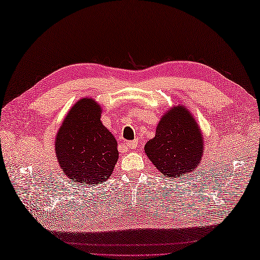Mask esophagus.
<instances>
[{"label": "esophagus", "mask_w": 260, "mask_h": 260, "mask_svg": "<svg viewBox=\"0 0 260 260\" xmlns=\"http://www.w3.org/2000/svg\"><path fill=\"white\" fill-rule=\"evenodd\" d=\"M137 144H139V140L131 141V142L127 143V147H128V148H135L137 146Z\"/></svg>", "instance_id": "esophagus-1"}]
</instances>
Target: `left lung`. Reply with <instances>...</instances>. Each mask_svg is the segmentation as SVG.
Segmentation results:
<instances>
[{"mask_svg":"<svg viewBox=\"0 0 260 260\" xmlns=\"http://www.w3.org/2000/svg\"><path fill=\"white\" fill-rule=\"evenodd\" d=\"M203 150L200 126L190 109L180 104L164 113L155 136L144 146L148 159L169 179L193 172L201 163Z\"/></svg>","mask_w":260,"mask_h":260,"instance_id":"left-lung-1","label":"left lung"}]
</instances>
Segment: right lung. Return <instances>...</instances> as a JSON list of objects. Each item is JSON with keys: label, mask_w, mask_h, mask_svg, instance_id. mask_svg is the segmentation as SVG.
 <instances>
[{"label": "right lung", "mask_w": 260, "mask_h": 260, "mask_svg": "<svg viewBox=\"0 0 260 260\" xmlns=\"http://www.w3.org/2000/svg\"><path fill=\"white\" fill-rule=\"evenodd\" d=\"M102 113L95 99L81 98L69 109L57 132V161L76 184L105 183L117 163V141L103 125Z\"/></svg>", "instance_id": "obj_1"}]
</instances>
